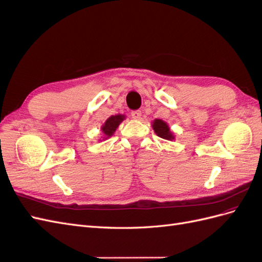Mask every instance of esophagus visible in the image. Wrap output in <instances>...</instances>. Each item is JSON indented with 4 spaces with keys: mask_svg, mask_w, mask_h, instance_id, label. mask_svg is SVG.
Masks as SVG:
<instances>
[{
    "mask_svg": "<svg viewBox=\"0 0 262 262\" xmlns=\"http://www.w3.org/2000/svg\"><path fill=\"white\" fill-rule=\"evenodd\" d=\"M130 114H132V117H133V118H135V119H138V118H140V117H141V111H139V110H136V111H133Z\"/></svg>",
    "mask_w": 262,
    "mask_h": 262,
    "instance_id": "1",
    "label": "esophagus"
}]
</instances>
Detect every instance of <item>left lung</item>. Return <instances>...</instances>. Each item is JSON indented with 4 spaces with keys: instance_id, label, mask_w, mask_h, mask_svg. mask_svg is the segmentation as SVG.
<instances>
[{
    "instance_id": "1",
    "label": "left lung",
    "mask_w": 262,
    "mask_h": 262,
    "mask_svg": "<svg viewBox=\"0 0 262 262\" xmlns=\"http://www.w3.org/2000/svg\"><path fill=\"white\" fill-rule=\"evenodd\" d=\"M152 127H154L155 133L159 137H161L163 139H168V140L174 139L173 135L170 132V128L168 127L167 123H164L163 121H161V119H155Z\"/></svg>"
}]
</instances>
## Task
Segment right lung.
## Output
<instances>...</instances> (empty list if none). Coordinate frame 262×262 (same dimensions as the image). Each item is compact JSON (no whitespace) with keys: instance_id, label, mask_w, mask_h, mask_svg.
Returning a JSON list of instances; mask_svg holds the SVG:
<instances>
[{"instance_id":"1","label":"right lung","mask_w":262,"mask_h":262,"mask_svg":"<svg viewBox=\"0 0 262 262\" xmlns=\"http://www.w3.org/2000/svg\"><path fill=\"white\" fill-rule=\"evenodd\" d=\"M125 118L124 115H113L111 116L107 121L102 126V132L105 134L106 137H110L113 135V133L116 130L118 125Z\"/></svg>"}]
</instances>
